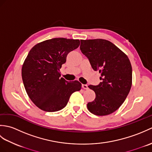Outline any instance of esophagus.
Masks as SVG:
<instances>
[{"mask_svg": "<svg viewBox=\"0 0 152 152\" xmlns=\"http://www.w3.org/2000/svg\"><path fill=\"white\" fill-rule=\"evenodd\" d=\"M82 88L84 89H88V85H86V84H82Z\"/></svg>", "mask_w": 152, "mask_h": 152, "instance_id": "obj_1", "label": "esophagus"}]
</instances>
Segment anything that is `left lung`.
<instances>
[{
    "mask_svg": "<svg viewBox=\"0 0 152 152\" xmlns=\"http://www.w3.org/2000/svg\"><path fill=\"white\" fill-rule=\"evenodd\" d=\"M80 50L88 58L93 69L99 70L102 82L88 87L95 99L88 109L96 115L112 114L120 107L132 86V66L127 55L111 42L104 39L81 40Z\"/></svg>",
    "mask_w": 152,
    "mask_h": 152,
    "instance_id": "1",
    "label": "left lung"
}]
</instances>
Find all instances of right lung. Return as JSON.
Returning a JSON list of instances; mask_svg holds the SVG:
<instances>
[{
    "mask_svg": "<svg viewBox=\"0 0 152 152\" xmlns=\"http://www.w3.org/2000/svg\"><path fill=\"white\" fill-rule=\"evenodd\" d=\"M80 44L79 40L56 38L36 44L28 52L22 66L23 82L28 96L42 110H60L71 95L81 89L78 80L69 82L60 78L67 55Z\"/></svg>",
    "mask_w": 152,
    "mask_h": 152,
    "instance_id": "obj_1",
    "label": "right lung"
}]
</instances>
